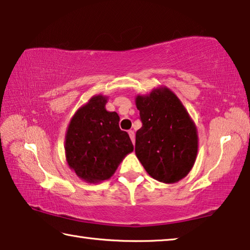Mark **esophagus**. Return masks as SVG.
Wrapping results in <instances>:
<instances>
[{
	"mask_svg": "<svg viewBox=\"0 0 250 250\" xmlns=\"http://www.w3.org/2000/svg\"><path fill=\"white\" fill-rule=\"evenodd\" d=\"M129 135H130V139H131V141H132V143L134 145V142H135V135H134V132L132 130H129Z\"/></svg>",
	"mask_w": 250,
	"mask_h": 250,
	"instance_id": "1",
	"label": "esophagus"
}]
</instances>
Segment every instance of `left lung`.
I'll return each instance as SVG.
<instances>
[{
    "mask_svg": "<svg viewBox=\"0 0 250 250\" xmlns=\"http://www.w3.org/2000/svg\"><path fill=\"white\" fill-rule=\"evenodd\" d=\"M142 126L135 134V155L151 177L173 184L188 174L196 161L195 122L170 88L160 86L135 96Z\"/></svg>",
    "mask_w": 250,
    "mask_h": 250,
    "instance_id": "left-lung-1",
    "label": "left lung"
}]
</instances>
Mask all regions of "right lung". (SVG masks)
Masks as SVG:
<instances>
[{
  "label": "right lung",
  "mask_w": 250,
  "mask_h": 250,
  "mask_svg": "<svg viewBox=\"0 0 250 250\" xmlns=\"http://www.w3.org/2000/svg\"><path fill=\"white\" fill-rule=\"evenodd\" d=\"M108 96L95 95L71 117L65 135L68 167L87 183L109 180L133 151L129 134L119 128L120 117L108 111Z\"/></svg>",
  "instance_id": "add662e5"
}]
</instances>
